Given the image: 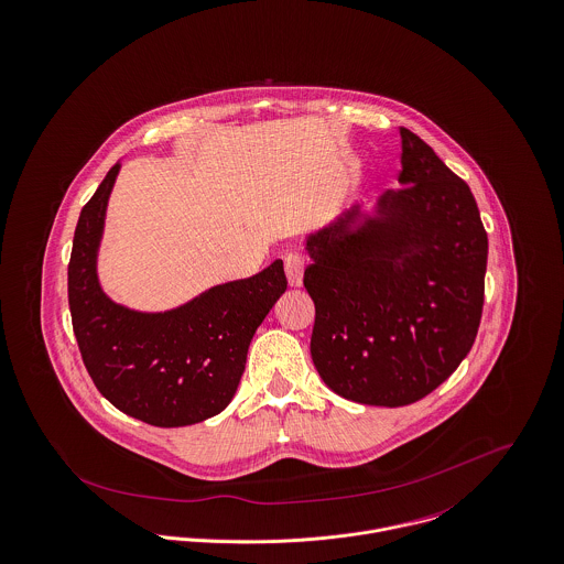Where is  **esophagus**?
<instances>
[{
	"mask_svg": "<svg viewBox=\"0 0 564 564\" xmlns=\"http://www.w3.org/2000/svg\"><path fill=\"white\" fill-rule=\"evenodd\" d=\"M285 274H288V283L292 288H301L303 274H305V257L299 252L285 254Z\"/></svg>",
	"mask_w": 564,
	"mask_h": 564,
	"instance_id": "obj_1",
	"label": "esophagus"
}]
</instances>
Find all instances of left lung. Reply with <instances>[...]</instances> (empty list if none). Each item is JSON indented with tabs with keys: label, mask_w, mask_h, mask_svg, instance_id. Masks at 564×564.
<instances>
[{
	"label": "left lung",
	"mask_w": 564,
	"mask_h": 564,
	"mask_svg": "<svg viewBox=\"0 0 564 564\" xmlns=\"http://www.w3.org/2000/svg\"><path fill=\"white\" fill-rule=\"evenodd\" d=\"M402 188L375 216L352 207L307 236L315 305L312 359L341 398L372 406L422 400L474 346L489 240L469 186L400 127Z\"/></svg>",
	"instance_id": "left-lung-1"
}]
</instances>
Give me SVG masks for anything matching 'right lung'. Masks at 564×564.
Wrapping results in <instances>:
<instances>
[{
    "mask_svg": "<svg viewBox=\"0 0 564 564\" xmlns=\"http://www.w3.org/2000/svg\"><path fill=\"white\" fill-rule=\"evenodd\" d=\"M121 164L84 205L68 261V310L84 366L119 411L160 429L218 415L245 375L252 335L288 288L276 259L251 279L216 285L162 313L127 310L97 279L106 207Z\"/></svg>",
    "mask_w": 564,
    "mask_h": 564,
    "instance_id": "1",
    "label": "right lung"
}]
</instances>
